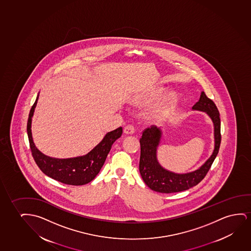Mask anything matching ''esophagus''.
I'll return each mask as SVG.
<instances>
[{"mask_svg":"<svg viewBox=\"0 0 251 251\" xmlns=\"http://www.w3.org/2000/svg\"><path fill=\"white\" fill-rule=\"evenodd\" d=\"M134 127L132 125H127L126 127H124V134H133L134 133Z\"/></svg>","mask_w":251,"mask_h":251,"instance_id":"34e87169","label":"esophagus"}]
</instances>
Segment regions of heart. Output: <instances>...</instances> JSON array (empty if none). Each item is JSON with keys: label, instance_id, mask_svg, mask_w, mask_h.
Wrapping results in <instances>:
<instances>
[{"label": "heart", "instance_id": "heart-1", "mask_svg": "<svg viewBox=\"0 0 251 251\" xmlns=\"http://www.w3.org/2000/svg\"><path fill=\"white\" fill-rule=\"evenodd\" d=\"M163 95H164L163 90H157L153 93L148 94L147 96L136 98L135 100H133V103L141 104V105H150L151 103L158 101L159 99H161ZM176 101V95L175 93H171L162 103H159L157 106H155L150 110V112L148 114V118L150 120L154 121V122L161 120L168 114Z\"/></svg>", "mask_w": 251, "mask_h": 251}]
</instances>
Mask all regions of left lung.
I'll return each instance as SVG.
<instances>
[{"instance_id": "1", "label": "left lung", "mask_w": 251, "mask_h": 251, "mask_svg": "<svg viewBox=\"0 0 251 251\" xmlns=\"http://www.w3.org/2000/svg\"><path fill=\"white\" fill-rule=\"evenodd\" d=\"M192 110L205 112L213 122L214 136L213 152L199 168L193 172L176 173L169 171L160 165L157 157L158 146L163 136L161 127L152 126L147 128L140 140L141 158L139 168L145 183L153 191L165 194L180 192L197 185L205 177L216 158L220 150L221 135L220 112L215 103L206 96L204 92H201L199 100L193 105Z\"/></svg>"}]
</instances>
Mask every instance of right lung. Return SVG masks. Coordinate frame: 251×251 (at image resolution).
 I'll use <instances>...</instances> for the list:
<instances>
[{
	"label": "right lung",
	"mask_w": 251,
	"mask_h": 251,
	"mask_svg": "<svg viewBox=\"0 0 251 251\" xmlns=\"http://www.w3.org/2000/svg\"><path fill=\"white\" fill-rule=\"evenodd\" d=\"M38 97L39 93L30 110L27 122L28 139L36 164L45 175L65 184L84 185L93 181L104 164L111 146L123 134V127L108 132L103 140L86 154L75 158H52L38 150L32 138L31 122Z\"/></svg>",
	"instance_id": "right-lung-1"
}]
</instances>
